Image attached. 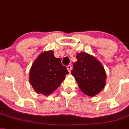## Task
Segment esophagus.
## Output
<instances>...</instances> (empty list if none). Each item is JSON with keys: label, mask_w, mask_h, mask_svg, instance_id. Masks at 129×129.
Instances as JSON below:
<instances>
[{"label": "esophagus", "mask_w": 129, "mask_h": 129, "mask_svg": "<svg viewBox=\"0 0 129 129\" xmlns=\"http://www.w3.org/2000/svg\"><path fill=\"white\" fill-rule=\"evenodd\" d=\"M67 69H68V70L69 71V72L71 73V70H72V66H71V65H68V66H67Z\"/></svg>", "instance_id": "34e87169"}]
</instances>
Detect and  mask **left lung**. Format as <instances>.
Returning <instances> with one entry per match:
<instances>
[{
    "instance_id": "left-lung-1",
    "label": "left lung",
    "mask_w": 129,
    "mask_h": 129,
    "mask_svg": "<svg viewBox=\"0 0 129 129\" xmlns=\"http://www.w3.org/2000/svg\"><path fill=\"white\" fill-rule=\"evenodd\" d=\"M71 74L80 89L89 96L100 93L106 85V74L101 63L86 52L78 53Z\"/></svg>"
}]
</instances>
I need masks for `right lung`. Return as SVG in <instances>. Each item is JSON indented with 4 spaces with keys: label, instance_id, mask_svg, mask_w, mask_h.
Returning <instances> with one entry per match:
<instances>
[{
    "label": "right lung",
    "instance_id": "add662e5",
    "mask_svg": "<svg viewBox=\"0 0 129 129\" xmlns=\"http://www.w3.org/2000/svg\"><path fill=\"white\" fill-rule=\"evenodd\" d=\"M68 73L61 59L54 57L52 50L45 51L38 56L31 66L29 83L38 94L48 96L59 87Z\"/></svg>",
    "mask_w": 129,
    "mask_h": 129
}]
</instances>
